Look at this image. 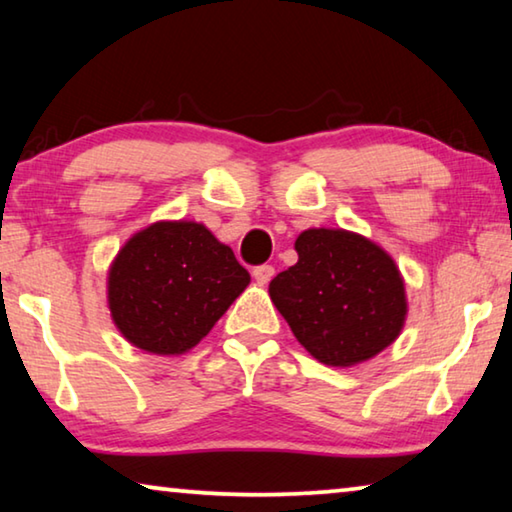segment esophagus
Listing matches in <instances>:
<instances>
[{
    "label": "esophagus",
    "instance_id": "34e87169",
    "mask_svg": "<svg viewBox=\"0 0 512 512\" xmlns=\"http://www.w3.org/2000/svg\"><path fill=\"white\" fill-rule=\"evenodd\" d=\"M251 274H254V279L261 283V286H265V283H270V279L274 277V267L272 265H256L254 270H251Z\"/></svg>",
    "mask_w": 512,
    "mask_h": 512
}]
</instances>
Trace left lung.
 Instances as JSON below:
<instances>
[{
	"instance_id": "1",
	"label": "left lung",
	"mask_w": 512,
	"mask_h": 512,
	"mask_svg": "<svg viewBox=\"0 0 512 512\" xmlns=\"http://www.w3.org/2000/svg\"><path fill=\"white\" fill-rule=\"evenodd\" d=\"M295 251L297 263L270 281V297L313 357L355 366L396 341L407 300L387 251L343 229L304 231Z\"/></svg>"
}]
</instances>
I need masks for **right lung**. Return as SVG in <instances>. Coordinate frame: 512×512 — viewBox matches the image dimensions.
Here are the masks:
<instances>
[{"label": "right lung", "instance_id": "1", "mask_svg": "<svg viewBox=\"0 0 512 512\" xmlns=\"http://www.w3.org/2000/svg\"><path fill=\"white\" fill-rule=\"evenodd\" d=\"M249 272L196 222H155L125 242L107 277L114 325L153 355H183L206 336Z\"/></svg>", "mask_w": 512, "mask_h": 512}]
</instances>
